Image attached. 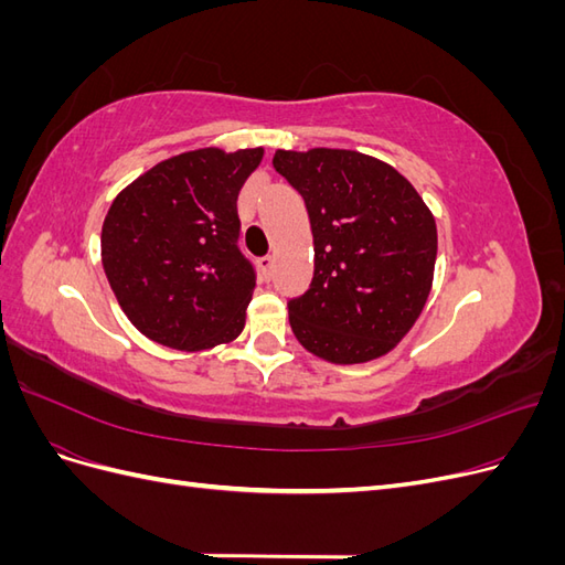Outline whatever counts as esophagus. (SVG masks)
Returning a JSON list of instances; mask_svg holds the SVG:
<instances>
[{"mask_svg":"<svg viewBox=\"0 0 565 565\" xmlns=\"http://www.w3.org/2000/svg\"><path fill=\"white\" fill-rule=\"evenodd\" d=\"M273 264H276V259H273V256L268 254V256H262L259 259V266H262V273L266 278H270L273 276Z\"/></svg>","mask_w":565,"mask_h":565,"instance_id":"34e87169","label":"esophagus"}]
</instances>
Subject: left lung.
I'll return each instance as SVG.
<instances>
[{
    "label": "left lung",
    "instance_id": "1",
    "mask_svg": "<svg viewBox=\"0 0 565 565\" xmlns=\"http://www.w3.org/2000/svg\"><path fill=\"white\" fill-rule=\"evenodd\" d=\"M273 167L301 193L313 231V282L289 301L299 344L337 365L386 355L431 292V210L391 164L355 150H276Z\"/></svg>",
    "mask_w": 565,
    "mask_h": 565
}]
</instances>
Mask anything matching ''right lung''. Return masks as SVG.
<instances>
[{"label":"right lung","mask_w":565,"mask_h":565,"mask_svg":"<svg viewBox=\"0 0 565 565\" xmlns=\"http://www.w3.org/2000/svg\"><path fill=\"white\" fill-rule=\"evenodd\" d=\"M264 148H198L119 191L100 262L131 324L177 351L231 344L245 328L254 268L237 249V193Z\"/></svg>","instance_id":"right-lung-1"}]
</instances>
